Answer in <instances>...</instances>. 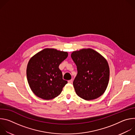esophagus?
<instances>
[{"label": "esophagus", "mask_w": 135, "mask_h": 135, "mask_svg": "<svg viewBox=\"0 0 135 135\" xmlns=\"http://www.w3.org/2000/svg\"><path fill=\"white\" fill-rule=\"evenodd\" d=\"M72 82H73V79H71V80H70L68 81V83H72Z\"/></svg>", "instance_id": "obj_1"}]
</instances>
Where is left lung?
Returning <instances> with one entry per match:
<instances>
[{"instance_id": "obj_1", "label": "left lung", "mask_w": 135, "mask_h": 135, "mask_svg": "<svg viewBox=\"0 0 135 135\" xmlns=\"http://www.w3.org/2000/svg\"><path fill=\"white\" fill-rule=\"evenodd\" d=\"M71 56L78 70L73 83L76 94L86 100L99 97L108 84L109 68L107 61L91 49L74 51Z\"/></svg>"}]
</instances>
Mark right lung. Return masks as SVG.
Masks as SVG:
<instances>
[{"label": "right lung", "mask_w": 135, "mask_h": 135, "mask_svg": "<svg viewBox=\"0 0 135 135\" xmlns=\"http://www.w3.org/2000/svg\"><path fill=\"white\" fill-rule=\"evenodd\" d=\"M68 55L67 52L45 49L30 59L27 68V80L37 97L50 100L61 93L67 81L62 79L59 66Z\"/></svg>", "instance_id": "obj_1"}]
</instances>
